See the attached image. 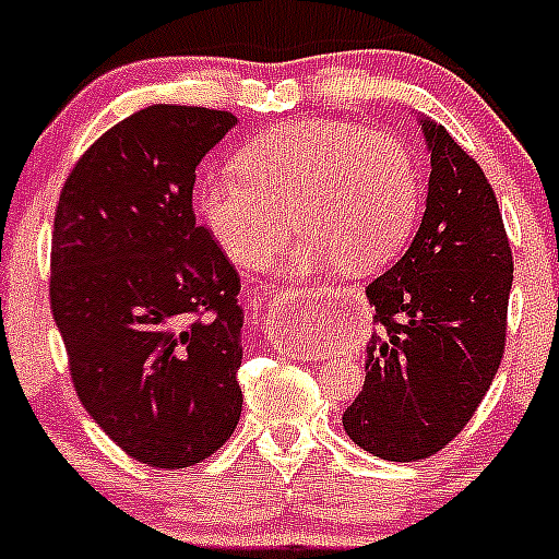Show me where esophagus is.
I'll return each mask as SVG.
<instances>
[{"label": "esophagus", "mask_w": 559, "mask_h": 559, "mask_svg": "<svg viewBox=\"0 0 559 559\" xmlns=\"http://www.w3.org/2000/svg\"><path fill=\"white\" fill-rule=\"evenodd\" d=\"M296 305H299V299H296V296H276L274 302H271V308H269V319H265V330H269V335H271V341H274V347H285V344H288V335H285V330H276L274 328V316H280L283 313L285 316V310H294Z\"/></svg>", "instance_id": "1"}]
</instances>
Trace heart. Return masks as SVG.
<instances>
[{
	"instance_id": "heart-1",
	"label": "heart",
	"mask_w": 559,
	"mask_h": 559,
	"mask_svg": "<svg viewBox=\"0 0 559 559\" xmlns=\"http://www.w3.org/2000/svg\"><path fill=\"white\" fill-rule=\"evenodd\" d=\"M235 173L199 187V210L226 254L260 269L302 231L290 271L341 263L355 274L389 265L406 249L423 210V181L406 142L344 120L285 122L237 156Z\"/></svg>"
}]
</instances>
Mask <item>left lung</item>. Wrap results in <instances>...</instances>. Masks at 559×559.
I'll return each instance as SVG.
<instances>
[{
	"label": "left lung",
	"instance_id": "obj_1",
	"mask_svg": "<svg viewBox=\"0 0 559 559\" xmlns=\"http://www.w3.org/2000/svg\"><path fill=\"white\" fill-rule=\"evenodd\" d=\"M426 215L397 263L367 285L380 333L367 380L344 412L355 445L419 462L467 426L501 367L512 249L496 192L467 151L431 120Z\"/></svg>",
	"mask_w": 559,
	"mask_h": 559
}]
</instances>
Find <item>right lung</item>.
<instances>
[{
  "instance_id": "obj_1",
  "label": "right lung",
  "mask_w": 559,
  "mask_h": 559,
  "mask_svg": "<svg viewBox=\"0 0 559 559\" xmlns=\"http://www.w3.org/2000/svg\"><path fill=\"white\" fill-rule=\"evenodd\" d=\"M237 122L147 106L108 128L56 206L49 305L72 386L131 459L179 471L235 431L240 274L195 224V167Z\"/></svg>"
}]
</instances>
